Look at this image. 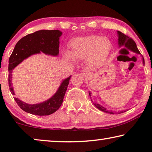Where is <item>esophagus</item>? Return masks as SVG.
Listing matches in <instances>:
<instances>
[{
	"label": "esophagus",
	"instance_id": "esophagus-1",
	"mask_svg": "<svg viewBox=\"0 0 152 152\" xmlns=\"http://www.w3.org/2000/svg\"><path fill=\"white\" fill-rule=\"evenodd\" d=\"M82 76H86L88 74V72L87 70H84V71L82 72Z\"/></svg>",
	"mask_w": 152,
	"mask_h": 152
}]
</instances>
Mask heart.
<instances>
[{"label": "heart", "instance_id": "obj_1", "mask_svg": "<svg viewBox=\"0 0 152 152\" xmlns=\"http://www.w3.org/2000/svg\"><path fill=\"white\" fill-rule=\"evenodd\" d=\"M111 43L105 37L96 35L78 37L70 45V53L66 51L64 56L66 60L73 61L86 59L89 56L88 61L94 66L99 65L109 54Z\"/></svg>", "mask_w": 152, "mask_h": 152}]
</instances>
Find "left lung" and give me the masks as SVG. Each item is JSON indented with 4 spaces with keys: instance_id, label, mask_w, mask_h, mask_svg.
Masks as SVG:
<instances>
[{
    "instance_id": "8db88e82",
    "label": "left lung",
    "mask_w": 152,
    "mask_h": 152,
    "mask_svg": "<svg viewBox=\"0 0 152 152\" xmlns=\"http://www.w3.org/2000/svg\"><path fill=\"white\" fill-rule=\"evenodd\" d=\"M117 35H118V44H119V48H121V47H123V46H124V47L127 48L130 51H133V52L137 53V54H140V51H139V50L137 49V45H136L135 42L132 39V38L129 37L128 36L125 35V34H123V33L119 31H117ZM142 61H143V64L144 66L145 65V61H144V58L143 56H142ZM88 92H89V96H90V97H91V94H92L91 92L89 91ZM91 101H92V99H91ZM93 104L94 106L97 108V109H99L100 110H101V111L110 113V114H115V113L113 112L112 110H107V108L102 107V105H101L100 104L96 103V102H93ZM125 111L126 110H121L120 112H119V113H124Z\"/></svg>"
}]
</instances>
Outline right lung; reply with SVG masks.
Segmentation results:
<instances>
[{
	"instance_id": "1",
	"label": "right lung",
	"mask_w": 152,
	"mask_h": 152,
	"mask_svg": "<svg viewBox=\"0 0 152 152\" xmlns=\"http://www.w3.org/2000/svg\"><path fill=\"white\" fill-rule=\"evenodd\" d=\"M61 35L62 32L60 30H40L25 36L17 43L9 60V86L11 94H15L12 86V73L15 67L32 55L42 52L48 56H58ZM70 78L71 76L63 80L56 93L47 101L28 104L15 98V101L20 109L31 114L39 116L52 114L62 104Z\"/></svg>"
}]
</instances>
